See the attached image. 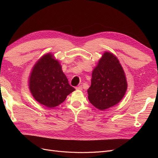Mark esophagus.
Listing matches in <instances>:
<instances>
[{"label": "esophagus", "mask_w": 158, "mask_h": 158, "mask_svg": "<svg viewBox=\"0 0 158 158\" xmlns=\"http://www.w3.org/2000/svg\"><path fill=\"white\" fill-rule=\"evenodd\" d=\"M75 88H76V89H77V90H82V85H79V86L76 87Z\"/></svg>", "instance_id": "1"}]
</instances>
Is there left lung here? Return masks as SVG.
Wrapping results in <instances>:
<instances>
[{
    "mask_svg": "<svg viewBox=\"0 0 158 158\" xmlns=\"http://www.w3.org/2000/svg\"><path fill=\"white\" fill-rule=\"evenodd\" d=\"M126 75L117 57L106 51L93 70L88 89L89 102L103 111L121 101L127 89Z\"/></svg>",
    "mask_w": 158,
    "mask_h": 158,
    "instance_id": "8db88e82",
    "label": "left lung"
}]
</instances>
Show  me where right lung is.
<instances>
[{
    "label": "right lung",
    "instance_id": "1",
    "mask_svg": "<svg viewBox=\"0 0 158 158\" xmlns=\"http://www.w3.org/2000/svg\"><path fill=\"white\" fill-rule=\"evenodd\" d=\"M30 92L37 102L48 108L59 106L75 90L51 52L43 55L33 66L28 80Z\"/></svg>",
    "mask_w": 158,
    "mask_h": 158
}]
</instances>
